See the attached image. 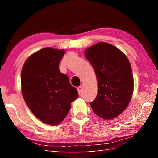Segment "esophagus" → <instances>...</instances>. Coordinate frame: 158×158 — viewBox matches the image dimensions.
Listing matches in <instances>:
<instances>
[{
  "mask_svg": "<svg viewBox=\"0 0 158 158\" xmlns=\"http://www.w3.org/2000/svg\"><path fill=\"white\" fill-rule=\"evenodd\" d=\"M77 90H78V92L79 94H81V92H82V86H78L77 88Z\"/></svg>",
  "mask_w": 158,
  "mask_h": 158,
  "instance_id": "esophagus-1",
  "label": "esophagus"
}]
</instances>
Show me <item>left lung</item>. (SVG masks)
<instances>
[{
    "label": "left lung",
    "mask_w": 158,
    "mask_h": 158,
    "mask_svg": "<svg viewBox=\"0 0 158 158\" xmlns=\"http://www.w3.org/2000/svg\"><path fill=\"white\" fill-rule=\"evenodd\" d=\"M98 81V94L90 106L95 114L110 120L121 114L132 96L134 80L131 63L117 47L98 42L85 50Z\"/></svg>",
    "instance_id": "8db88e82"
}]
</instances>
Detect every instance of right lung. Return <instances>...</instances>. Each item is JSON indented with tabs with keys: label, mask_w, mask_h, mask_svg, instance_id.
Listing matches in <instances>:
<instances>
[{
	"label": "right lung",
	"mask_w": 158,
	"mask_h": 158,
	"mask_svg": "<svg viewBox=\"0 0 158 158\" xmlns=\"http://www.w3.org/2000/svg\"><path fill=\"white\" fill-rule=\"evenodd\" d=\"M64 49L45 47L31 54L21 72L23 98L33 114L44 123L58 125L67 115L78 92L61 73L59 65Z\"/></svg>",
	"instance_id": "right-lung-1"
}]
</instances>
